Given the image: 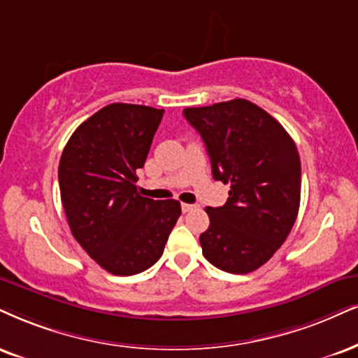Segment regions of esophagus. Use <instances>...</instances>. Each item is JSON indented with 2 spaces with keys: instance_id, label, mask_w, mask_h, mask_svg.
<instances>
[{
  "instance_id": "34e87169",
  "label": "esophagus",
  "mask_w": 358,
  "mask_h": 358,
  "mask_svg": "<svg viewBox=\"0 0 358 358\" xmlns=\"http://www.w3.org/2000/svg\"><path fill=\"white\" fill-rule=\"evenodd\" d=\"M180 207H182V213H191V210L199 209V206L197 204H182Z\"/></svg>"
}]
</instances>
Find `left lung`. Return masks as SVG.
<instances>
[{"instance_id": "obj_1", "label": "left lung", "mask_w": 358, "mask_h": 358, "mask_svg": "<svg viewBox=\"0 0 358 358\" xmlns=\"http://www.w3.org/2000/svg\"><path fill=\"white\" fill-rule=\"evenodd\" d=\"M201 134L213 178L231 184L227 202L206 207L199 241L213 266L249 273L267 262L292 231L301 206V157L277 119L247 99L184 109Z\"/></svg>"}]
</instances>
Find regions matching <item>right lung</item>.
Instances as JSON below:
<instances>
[{"instance_id":"obj_1","label":"right lung","mask_w":358,"mask_h":358,"mask_svg":"<svg viewBox=\"0 0 358 358\" xmlns=\"http://www.w3.org/2000/svg\"><path fill=\"white\" fill-rule=\"evenodd\" d=\"M162 114L113 103L86 119L61 154L57 178L69 229L114 275L154 266L180 215L178 201L143 197L136 186Z\"/></svg>"}]
</instances>
